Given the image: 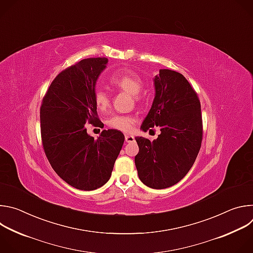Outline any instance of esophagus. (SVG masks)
Returning a JSON list of instances; mask_svg holds the SVG:
<instances>
[{"label":"esophagus","mask_w":253,"mask_h":253,"mask_svg":"<svg viewBox=\"0 0 253 253\" xmlns=\"http://www.w3.org/2000/svg\"><path fill=\"white\" fill-rule=\"evenodd\" d=\"M125 141H126L127 143H132V142L135 141V137L132 136V135H126V136H125Z\"/></svg>","instance_id":"obj_1"}]
</instances>
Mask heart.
<instances>
[{"instance_id": "obj_1", "label": "heart", "mask_w": 253, "mask_h": 253, "mask_svg": "<svg viewBox=\"0 0 253 253\" xmlns=\"http://www.w3.org/2000/svg\"><path fill=\"white\" fill-rule=\"evenodd\" d=\"M112 86L137 96L142 88L143 82L141 77L131 70H120L113 73L109 79ZM94 102L100 111L107 110L110 105V97L105 91L98 89L94 94ZM135 119L129 115H113L108 120V125L111 128L122 132H130L134 127Z\"/></svg>"}]
</instances>
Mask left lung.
I'll list each match as a JSON object with an SVG mask.
<instances>
[{
  "label": "left lung",
  "instance_id": "left-lung-1",
  "mask_svg": "<svg viewBox=\"0 0 253 253\" xmlns=\"http://www.w3.org/2000/svg\"><path fill=\"white\" fill-rule=\"evenodd\" d=\"M153 82L155 97L141 130L157 126L161 133L152 142L135 138V165L142 183L164 189L184 178L195 162L202 141L201 106L189 82L176 71L160 69Z\"/></svg>",
  "mask_w": 253,
  "mask_h": 253
}]
</instances>
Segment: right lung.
Wrapping results in <instances>:
<instances>
[{"mask_svg": "<svg viewBox=\"0 0 253 253\" xmlns=\"http://www.w3.org/2000/svg\"><path fill=\"white\" fill-rule=\"evenodd\" d=\"M107 63V58H88L62 71L40 110L45 154L55 172L79 190H95L108 182L125 139L122 132L108 129L95 140L85 126L102 127L94 94Z\"/></svg>", "mask_w": 253, "mask_h": 253, "instance_id": "1", "label": "right lung"}]
</instances>
